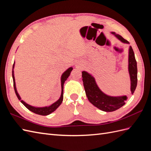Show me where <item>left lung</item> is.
<instances>
[{"label":"left lung","mask_w":151,"mask_h":151,"mask_svg":"<svg viewBox=\"0 0 151 151\" xmlns=\"http://www.w3.org/2000/svg\"><path fill=\"white\" fill-rule=\"evenodd\" d=\"M111 33L115 35L121 42L129 43L127 40L120 35H116L114 32ZM129 71L131 81V93L134 94L137 84V67L134 50L131 46L129 48ZM82 77L86 94L90 103L94 106L102 111L111 112L119 109L125 104L127 98L126 96L119 97L109 96L99 89L94 77L88 72H82Z\"/></svg>","instance_id":"1"}]
</instances>
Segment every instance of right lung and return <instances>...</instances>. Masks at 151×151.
I'll return each mask as SVG.
<instances>
[{"label": "right lung", "instance_id": "right-lung-1", "mask_svg": "<svg viewBox=\"0 0 151 151\" xmlns=\"http://www.w3.org/2000/svg\"><path fill=\"white\" fill-rule=\"evenodd\" d=\"M14 63L13 66H12V78H13V84H14V91L16 94L17 96V98L19 99V100H20L21 102L23 104L24 106L28 108L29 110H30L31 111L33 112L36 114H38V115H43V116H45V115H48L49 114L52 113V112H53L55 109L60 106L61 104L62 101H63V84H64L65 81L67 80V79L69 77L70 72L72 70V67H70L68 69L63 73L62 76L61 77V86H62V93H61V96L60 98H59V99L57 101H56L55 103H54L53 104H52L50 106H48V107H43V108H36L34 106H31L30 105L28 104L27 103H26L24 101H22V100H21V98L19 96V95L18 94L17 90H16V83H15V79H14V71H13V68H14Z\"/></svg>", "mask_w": 151, "mask_h": 151}]
</instances>
